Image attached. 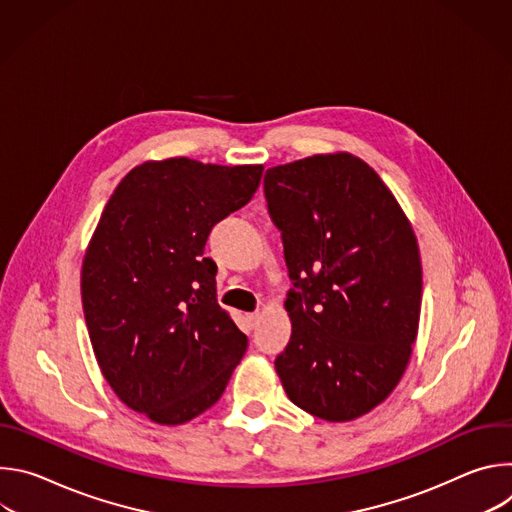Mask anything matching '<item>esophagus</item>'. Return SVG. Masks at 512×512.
Masks as SVG:
<instances>
[{"mask_svg":"<svg viewBox=\"0 0 512 512\" xmlns=\"http://www.w3.org/2000/svg\"><path fill=\"white\" fill-rule=\"evenodd\" d=\"M259 320H261V312H253V314H247V322H249L251 326H257V324H259Z\"/></svg>","mask_w":512,"mask_h":512,"instance_id":"34e87169","label":"esophagus"}]
</instances>
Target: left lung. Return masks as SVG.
<instances>
[{
  "instance_id": "1",
  "label": "left lung",
  "mask_w": 512,
  "mask_h": 512,
  "mask_svg": "<svg viewBox=\"0 0 512 512\" xmlns=\"http://www.w3.org/2000/svg\"><path fill=\"white\" fill-rule=\"evenodd\" d=\"M289 277L291 338L277 377L300 409L352 421L399 385L419 330L421 255L381 176L348 152L316 154L265 174Z\"/></svg>"
}]
</instances>
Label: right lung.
I'll return each instance as SVG.
<instances>
[{
  "mask_svg": "<svg viewBox=\"0 0 512 512\" xmlns=\"http://www.w3.org/2000/svg\"><path fill=\"white\" fill-rule=\"evenodd\" d=\"M263 166L148 160L107 200L87 245L81 298L99 369L115 395L158 425L221 399L247 336L216 302L210 229L245 206Z\"/></svg>",
  "mask_w": 512,
  "mask_h": 512,
  "instance_id": "obj_1",
  "label": "right lung"
}]
</instances>
